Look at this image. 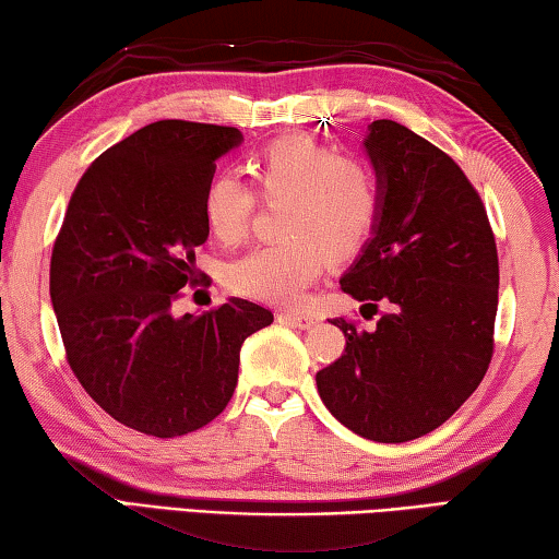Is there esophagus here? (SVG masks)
Segmentation results:
<instances>
[{
  "mask_svg": "<svg viewBox=\"0 0 559 559\" xmlns=\"http://www.w3.org/2000/svg\"><path fill=\"white\" fill-rule=\"evenodd\" d=\"M280 320H287L292 324H297V328L309 330L312 324H317L320 317H317L314 312H305V309H287V312H280Z\"/></svg>",
  "mask_w": 559,
  "mask_h": 559,
  "instance_id": "obj_1",
  "label": "esophagus"
}]
</instances>
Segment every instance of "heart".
Returning <instances> with one entry per match:
<instances>
[{
	"instance_id": "heart-1",
	"label": "heart",
	"mask_w": 559,
	"mask_h": 559,
	"mask_svg": "<svg viewBox=\"0 0 559 559\" xmlns=\"http://www.w3.org/2000/svg\"><path fill=\"white\" fill-rule=\"evenodd\" d=\"M252 175L280 210L277 242L257 247L227 272L229 287L262 302H297L320 277L328 257L352 260L372 235L380 187L372 167L355 154H334L307 134L270 142L252 159ZM257 192L231 171L214 175L202 194V214L222 245L250 235Z\"/></svg>"
}]
</instances>
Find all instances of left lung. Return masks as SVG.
<instances>
[{"label":"left lung","mask_w":559,"mask_h":559,"mask_svg":"<svg viewBox=\"0 0 559 559\" xmlns=\"http://www.w3.org/2000/svg\"><path fill=\"white\" fill-rule=\"evenodd\" d=\"M365 152L380 212L340 287L384 312L372 332L332 320L347 345L317 372V392L365 440L409 442L483 382L500 264L485 204L452 157L392 119L369 124Z\"/></svg>","instance_id":"1"}]
</instances>
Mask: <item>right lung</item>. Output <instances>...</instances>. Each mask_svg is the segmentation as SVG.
Here are the masks:
<instances>
[{
	"label": "right lung",
	"instance_id": "obj_1",
	"mask_svg": "<svg viewBox=\"0 0 559 559\" xmlns=\"http://www.w3.org/2000/svg\"><path fill=\"white\" fill-rule=\"evenodd\" d=\"M235 127L162 119L84 171L49 267V295L76 380L117 423L152 437L204 427L237 388L239 349L272 312L231 297L171 312L207 242L202 194Z\"/></svg>",
	"mask_w": 559,
	"mask_h": 559
}]
</instances>
